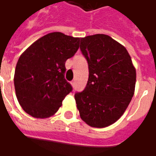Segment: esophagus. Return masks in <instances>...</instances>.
<instances>
[{
  "label": "esophagus",
  "mask_w": 156,
  "mask_h": 156,
  "mask_svg": "<svg viewBox=\"0 0 156 156\" xmlns=\"http://www.w3.org/2000/svg\"><path fill=\"white\" fill-rule=\"evenodd\" d=\"M72 85H73V87H74L75 86V81H72Z\"/></svg>",
  "instance_id": "34e87169"
}]
</instances>
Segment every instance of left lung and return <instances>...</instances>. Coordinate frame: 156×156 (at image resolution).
<instances>
[{
	"label": "left lung",
	"mask_w": 156,
	"mask_h": 156,
	"mask_svg": "<svg viewBox=\"0 0 156 156\" xmlns=\"http://www.w3.org/2000/svg\"><path fill=\"white\" fill-rule=\"evenodd\" d=\"M80 50L88 64L84 90L74 94L80 117L104 128L123 115L134 95L136 72L126 48L105 34L85 37Z\"/></svg>",
	"instance_id": "1"
}]
</instances>
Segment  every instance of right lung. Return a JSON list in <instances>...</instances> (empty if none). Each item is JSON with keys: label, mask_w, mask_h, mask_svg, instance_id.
Masks as SVG:
<instances>
[{"label": "right lung", "mask_w": 156, "mask_h": 156, "mask_svg": "<svg viewBox=\"0 0 156 156\" xmlns=\"http://www.w3.org/2000/svg\"><path fill=\"white\" fill-rule=\"evenodd\" d=\"M79 37L51 32L32 43L19 58L14 75L16 98L32 117L54 115L73 91L65 79V62L79 48Z\"/></svg>", "instance_id": "add662e5"}]
</instances>
